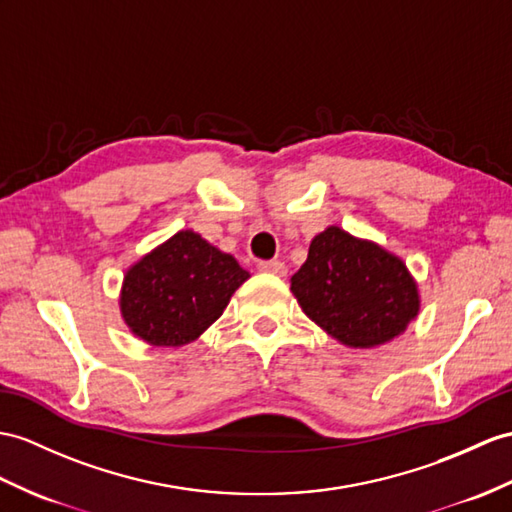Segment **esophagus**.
<instances>
[{
  "label": "esophagus",
  "instance_id": "34e87169",
  "mask_svg": "<svg viewBox=\"0 0 512 512\" xmlns=\"http://www.w3.org/2000/svg\"><path fill=\"white\" fill-rule=\"evenodd\" d=\"M258 271L273 273V276H286V265L280 263V260H263V263H258Z\"/></svg>",
  "mask_w": 512,
  "mask_h": 512
}]
</instances>
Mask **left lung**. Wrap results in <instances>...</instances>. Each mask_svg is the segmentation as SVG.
I'll use <instances>...</instances> for the list:
<instances>
[{
    "label": "left lung",
    "mask_w": 512,
    "mask_h": 512,
    "mask_svg": "<svg viewBox=\"0 0 512 512\" xmlns=\"http://www.w3.org/2000/svg\"><path fill=\"white\" fill-rule=\"evenodd\" d=\"M291 293L310 321L352 350L397 339L421 308L419 284L404 260L339 226L310 241Z\"/></svg>",
    "instance_id": "8db88e82"
}]
</instances>
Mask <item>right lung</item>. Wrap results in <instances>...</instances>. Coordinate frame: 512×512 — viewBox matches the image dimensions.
I'll list each match as a JSON object with an SVG mask.
<instances>
[{"label": "right lung", "mask_w": 512, "mask_h": 512, "mask_svg": "<svg viewBox=\"0 0 512 512\" xmlns=\"http://www.w3.org/2000/svg\"><path fill=\"white\" fill-rule=\"evenodd\" d=\"M247 278L232 254L180 230L123 273L121 319L152 347L189 345L223 315Z\"/></svg>", "instance_id": "add662e5"}]
</instances>
